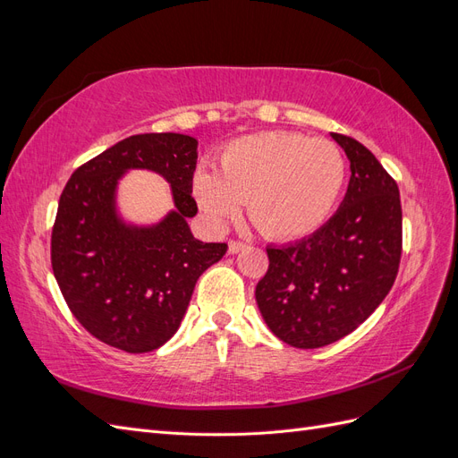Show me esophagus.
<instances>
[{
	"label": "esophagus",
	"mask_w": 458,
	"mask_h": 458,
	"mask_svg": "<svg viewBox=\"0 0 458 458\" xmlns=\"http://www.w3.org/2000/svg\"><path fill=\"white\" fill-rule=\"evenodd\" d=\"M227 244H229V254H237L242 250V248H246V244L241 241H229Z\"/></svg>",
	"instance_id": "esophagus-1"
}]
</instances>
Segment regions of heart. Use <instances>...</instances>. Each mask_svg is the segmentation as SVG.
Returning a JSON list of instances; mask_svg holds the SVG:
<instances>
[{
    "label": "heart",
    "instance_id": "heart-1",
    "mask_svg": "<svg viewBox=\"0 0 458 458\" xmlns=\"http://www.w3.org/2000/svg\"><path fill=\"white\" fill-rule=\"evenodd\" d=\"M345 158L328 140L293 131H266L231 141L217 172L199 170L192 197L216 227L239 216L276 242L310 237L335 212L345 187Z\"/></svg>",
    "mask_w": 458,
    "mask_h": 458
}]
</instances>
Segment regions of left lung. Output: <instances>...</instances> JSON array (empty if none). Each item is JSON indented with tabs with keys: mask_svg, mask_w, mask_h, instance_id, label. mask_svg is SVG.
Returning a JSON list of instances; mask_svg holds the SVG:
<instances>
[{
	"mask_svg": "<svg viewBox=\"0 0 458 458\" xmlns=\"http://www.w3.org/2000/svg\"><path fill=\"white\" fill-rule=\"evenodd\" d=\"M350 158L340 210L311 237L267 246L256 301L273 335L300 350L348 336L390 293L399 269L401 200L394 177L353 137L330 133Z\"/></svg>",
	"mask_w": 458,
	"mask_h": 458,
	"instance_id": "left-lung-1",
	"label": "left lung"
}]
</instances>
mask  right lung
Here are the masks:
<instances>
[{"mask_svg": "<svg viewBox=\"0 0 458 458\" xmlns=\"http://www.w3.org/2000/svg\"><path fill=\"white\" fill-rule=\"evenodd\" d=\"M195 137L141 133L106 148L68 179L51 233V267L78 323L128 353H147L182 325L199 276L227 252L225 242L192 237L197 214L192 174ZM141 167L166 177L176 210L150 228L126 226L114 195L123 171Z\"/></svg>", "mask_w": 458, "mask_h": 458, "instance_id": "add662e5", "label": "right lung"}]
</instances>
